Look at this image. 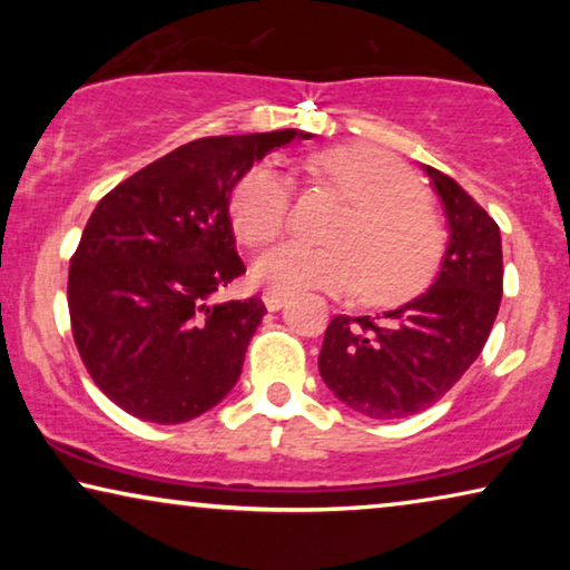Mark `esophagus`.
<instances>
[{
    "instance_id": "1",
    "label": "esophagus",
    "mask_w": 570,
    "mask_h": 570,
    "mask_svg": "<svg viewBox=\"0 0 570 570\" xmlns=\"http://www.w3.org/2000/svg\"><path fill=\"white\" fill-rule=\"evenodd\" d=\"M287 303L285 293H264V306L267 311H279Z\"/></svg>"
}]
</instances>
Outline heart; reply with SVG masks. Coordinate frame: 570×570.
Instances as JSON below:
<instances>
[{
  "mask_svg": "<svg viewBox=\"0 0 570 570\" xmlns=\"http://www.w3.org/2000/svg\"><path fill=\"white\" fill-rule=\"evenodd\" d=\"M308 170L353 207L330 233L332 246L285 244L264 254L254 264L256 283L277 293L361 287L373 306H396L423 293L441 264L443 238L415 176L371 145L334 147L316 155ZM291 209V184L269 166L246 170L228 202L233 230L252 248L283 236Z\"/></svg>",
  "mask_w": 570,
  "mask_h": 570,
  "instance_id": "obj_1",
  "label": "heart"
}]
</instances>
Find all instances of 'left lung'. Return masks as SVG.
Wrapping results in <instances>:
<instances>
[{
    "mask_svg": "<svg viewBox=\"0 0 570 570\" xmlns=\"http://www.w3.org/2000/svg\"><path fill=\"white\" fill-rule=\"evenodd\" d=\"M449 223L439 277L384 316H334L318 373L340 402L373 420L415 415L478 361L503 295L501 230L454 178L423 166Z\"/></svg>",
    "mask_w": 570,
    "mask_h": 570,
    "instance_id": "1",
    "label": "left lung"
}]
</instances>
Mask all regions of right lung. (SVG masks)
<instances>
[{
    "label": "right lung",
    "mask_w": 570,
    "mask_h": 570,
    "mask_svg": "<svg viewBox=\"0 0 570 570\" xmlns=\"http://www.w3.org/2000/svg\"><path fill=\"white\" fill-rule=\"evenodd\" d=\"M301 129L202 137L106 194L69 262V318L85 368L108 400L176 425L236 386L262 298L217 303L246 272L228 202L254 163Z\"/></svg>",
    "instance_id": "obj_1"
}]
</instances>
